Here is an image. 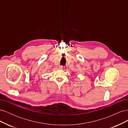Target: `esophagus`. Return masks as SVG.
I'll return each instance as SVG.
<instances>
[{"label": "esophagus", "instance_id": "esophagus-1", "mask_svg": "<svg viewBox=\"0 0 128 128\" xmlns=\"http://www.w3.org/2000/svg\"><path fill=\"white\" fill-rule=\"evenodd\" d=\"M59 68V69H61V70H62V69H64V67H63V66H60Z\"/></svg>", "mask_w": 128, "mask_h": 128}]
</instances>
